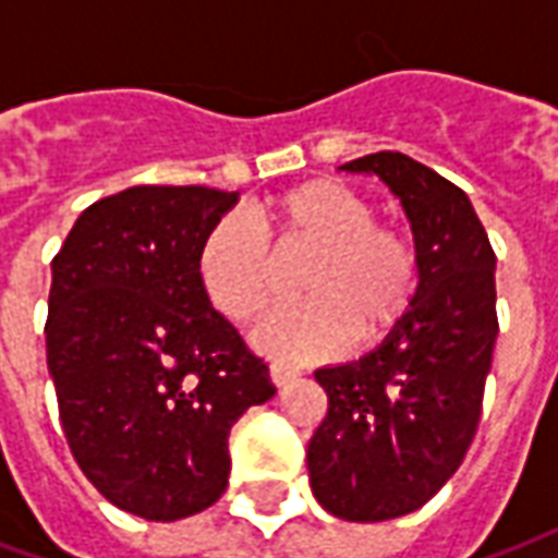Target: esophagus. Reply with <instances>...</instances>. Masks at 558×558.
<instances>
[{"label":"esophagus","mask_w":558,"mask_h":558,"mask_svg":"<svg viewBox=\"0 0 558 558\" xmlns=\"http://www.w3.org/2000/svg\"><path fill=\"white\" fill-rule=\"evenodd\" d=\"M268 376H271V383H275V386L283 388V386H290L292 379L299 376V371H292V367H287V364L275 362L271 367H268Z\"/></svg>","instance_id":"1"}]
</instances>
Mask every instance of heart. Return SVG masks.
Here are the masks:
<instances>
[{
    "mask_svg": "<svg viewBox=\"0 0 558 558\" xmlns=\"http://www.w3.org/2000/svg\"><path fill=\"white\" fill-rule=\"evenodd\" d=\"M256 223L266 240L235 215L220 218L199 242L196 275L215 311L232 323H251L278 292L275 256L311 254L299 275L304 302L256 326L259 352L307 362L335 355L350 338L374 347L410 316L421 283L418 247L410 232L374 220V206L350 184H292L256 206Z\"/></svg>",
    "mask_w": 558,
    "mask_h": 558,
    "instance_id": "heart-1",
    "label": "heart"
}]
</instances>
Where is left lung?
<instances>
[{"label": "left lung", "instance_id": "1", "mask_svg": "<svg viewBox=\"0 0 558 558\" xmlns=\"http://www.w3.org/2000/svg\"><path fill=\"white\" fill-rule=\"evenodd\" d=\"M340 170L398 196L421 256L410 316L376 350L316 371L328 412L307 445L316 502L352 523L412 514L463 463L481 418L496 323V254L469 196L400 151Z\"/></svg>", "mask_w": 558, "mask_h": 558}]
</instances>
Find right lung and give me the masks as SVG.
<instances>
[{
    "label": "right lung",
    "instance_id": "obj_1",
    "mask_svg": "<svg viewBox=\"0 0 558 558\" xmlns=\"http://www.w3.org/2000/svg\"><path fill=\"white\" fill-rule=\"evenodd\" d=\"M239 194L137 184L92 203L53 259L47 367L71 454L107 502L172 523L230 481V430L275 398L211 307L199 242Z\"/></svg>",
    "mask_w": 558,
    "mask_h": 558
}]
</instances>
